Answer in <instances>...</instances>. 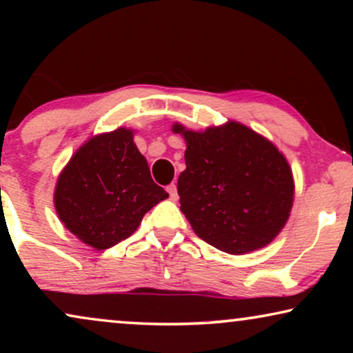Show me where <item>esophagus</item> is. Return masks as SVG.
Masks as SVG:
<instances>
[{"mask_svg": "<svg viewBox=\"0 0 353 353\" xmlns=\"http://www.w3.org/2000/svg\"><path fill=\"white\" fill-rule=\"evenodd\" d=\"M167 191L168 194H170V199L172 201H176L178 199V191H176V185L175 183H172V185L167 186Z\"/></svg>", "mask_w": 353, "mask_h": 353, "instance_id": "obj_1", "label": "esophagus"}]
</instances>
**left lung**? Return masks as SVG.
Wrapping results in <instances>:
<instances>
[{"instance_id":"obj_1","label":"left lung","mask_w":353,"mask_h":353,"mask_svg":"<svg viewBox=\"0 0 353 353\" xmlns=\"http://www.w3.org/2000/svg\"><path fill=\"white\" fill-rule=\"evenodd\" d=\"M186 139V170L178 178L181 212L194 233L239 255L272 243L289 219L294 181L272 143L228 122L204 133L175 125Z\"/></svg>"}]
</instances>
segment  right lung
Listing matches in <instances>:
<instances>
[{
  "label": "right lung",
  "mask_w": 353,
  "mask_h": 353,
  "mask_svg": "<svg viewBox=\"0 0 353 353\" xmlns=\"http://www.w3.org/2000/svg\"><path fill=\"white\" fill-rule=\"evenodd\" d=\"M165 197L133 133L119 128L91 138L74 154L57 180L54 205L67 230L103 250L132 236L144 214Z\"/></svg>",
  "instance_id": "add662e5"
}]
</instances>
